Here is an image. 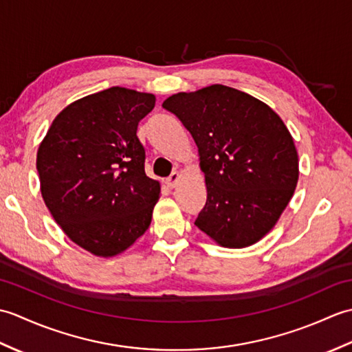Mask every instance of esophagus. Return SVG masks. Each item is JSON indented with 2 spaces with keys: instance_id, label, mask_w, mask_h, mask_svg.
Here are the masks:
<instances>
[{
  "instance_id": "34e87169",
  "label": "esophagus",
  "mask_w": 352,
  "mask_h": 352,
  "mask_svg": "<svg viewBox=\"0 0 352 352\" xmlns=\"http://www.w3.org/2000/svg\"><path fill=\"white\" fill-rule=\"evenodd\" d=\"M180 178H182V175H180V172H172V174L166 178V186L168 188H175V186L178 184V182H180Z\"/></svg>"
}]
</instances>
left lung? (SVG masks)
I'll return each mask as SVG.
<instances>
[{
	"label": "left lung",
	"instance_id": "1",
	"mask_svg": "<svg viewBox=\"0 0 352 352\" xmlns=\"http://www.w3.org/2000/svg\"><path fill=\"white\" fill-rule=\"evenodd\" d=\"M163 109L180 119L198 146L207 201L195 226L227 248L260 241L289 204L300 174L281 118L222 85L172 95Z\"/></svg>",
	"mask_w": 352,
	"mask_h": 352
}]
</instances>
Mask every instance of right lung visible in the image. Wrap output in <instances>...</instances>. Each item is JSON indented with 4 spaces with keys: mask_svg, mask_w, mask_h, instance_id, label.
<instances>
[{
    "mask_svg": "<svg viewBox=\"0 0 352 352\" xmlns=\"http://www.w3.org/2000/svg\"><path fill=\"white\" fill-rule=\"evenodd\" d=\"M155 96L110 87L69 104L52 121L37 151L41 192L72 242L111 257L151 223L159 182L145 174L138 125Z\"/></svg>",
    "mask_w": 352,
    "mask_h": 352,
    "instance_id": "1",
    "label": "right lung"
}]
</instances>
